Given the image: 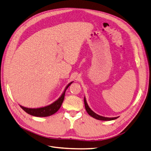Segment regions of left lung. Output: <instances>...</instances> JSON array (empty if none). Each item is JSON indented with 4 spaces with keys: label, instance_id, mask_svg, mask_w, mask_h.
I'll use <instances>...</instances> for the list:
<instances>
[{
    "label": "left lung",
    "instance_id": "1",
    "mask_svg": "<svg viewBox=\"0 0 151 151\" xmlns=\"http://www.w3.org/2000/svg\"><path fill=\"white\" fill-rule=\"evenodd\" d=\"M84 104H85V108H86V110L87 111V112L88 113V114L91 115V117L96 119L100 120V121H111V120H114V119H116L119 117H103V116L99 115L97 114H96L95 112H94V111L91 109V108L88 106V104L87 103V100H86V97H84Z\"/></svg>",
    "mask_w": 151,
    "mask_h": 151
}]
</instances>
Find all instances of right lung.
Wrapping results in <instances>:
<instances>
[{
	"instance_id": "add662e5",
	"label": "right lung",
	"mask_w": 151,
	"mask_h": 151,
	"mask_svg": "<svg viewBox=\"0 0 151 151\" xmlns=\"http://www.w3.org/2000/svg\"><path fill=\"white\" fill-rule=\"evenodd\" d=\"M73 82H71L70 83H68L60 97L58 98L56 101L50 104V105L40 108H36V109H30V108H27L22 105H20V106L25 111V112L31 115L35 116V117H43L52 115L56 113L57 111L59 110L64 101L65 91L67 90L68 87L70 86Z\"/></svg>"
}]
</instances>
